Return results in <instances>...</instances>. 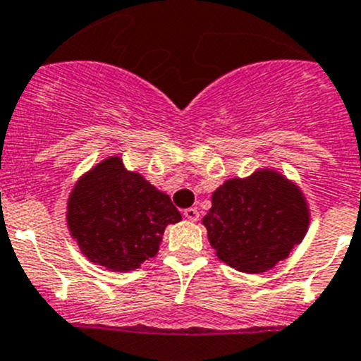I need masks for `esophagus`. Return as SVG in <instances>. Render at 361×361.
I'll return each mask as SVG.
<instances>
[{
	"mask_svg": "<svg viewBox=\"0 0 361 361\" xmlns=\"http://www.w3.org/2000/svg\"><path fill=\"white\" fill-rule=\"evenodd\" d=\"M183 215H185V219L190 220V222H197L199 220V212L195 208H187L183 212Z\"/></svg>",
	"mask_w": 361,
	"mask_h": 361,
	"instance_id": "34e87169",
	"label": "esophagus"
}]
</instances>
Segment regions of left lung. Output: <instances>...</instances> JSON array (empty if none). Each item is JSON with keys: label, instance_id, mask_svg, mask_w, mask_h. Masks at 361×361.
<instances>
[{"label": "left lung", "instance_id": "1", "mask_svg": "<svg viewBox=\"0 0 361 361\" xmlns=\"http://www.w3.org/2000/svg\"><path fill=\"white\" fill-rule=\"evenodd\" d=\"M309 219L295 183L277 171L259 169L220 185L202 224L220 261L245 274H262L302 243Z\"/></svg>", "mask_w": 361, "mask_h": 361}]
</instances>
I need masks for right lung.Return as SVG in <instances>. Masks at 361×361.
Wrapping results in <instances>:
<instances>
[{
  "mask_svg": "<svg viewBox=\"0 0 361 361\" xmlns=\"http://www.w3.org/2000/svg\"><path fill=\"white\" fill-rule=\"evenodd\" d=\"M181 220L171 197L111 157L84 174L66 206L80 252L111 271H130L155 257L167 224Z\"/></svg>",
  "mask_w": 361,
  "mask_h": 361,
  "instance_id": "right-lung-1",
  "label": "right lung"
}]
</instances>
